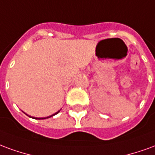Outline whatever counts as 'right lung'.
<instances>
[{
  "label": "right lung",
  "mask_w": 155,
  "mask_h": 155,
  "mask_svg": "<svg viewBox=\"0 0 155 155\" xmlns=\"http://www.w3.org/2000/svg\"><path fill=\"white\" fill-rule=\"evenodd\" d=\"M59 111H60V110H58V112H56V113H55V114H54V115H52V116H48V117H46V118H49V117H51V116H54V115H56V114H58V112H59ZM46 118H35V119L43 120V119H46Z\"/></svg>",
  "instance_id": "right-lung-1"
}]
</instances>
